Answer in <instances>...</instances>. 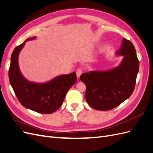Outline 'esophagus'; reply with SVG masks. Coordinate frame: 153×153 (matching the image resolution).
Masks as SVG:
<instances>
[{"label":"esophagus","mask_w":153,"mask_h":153,"mask_svg":"<svg viewBox=\"0 0 153 153\" xmlns=\"http://www.w3.org/2000/svg\"><path fill=\"white\" fill-rule=\"evenodd\" d=\"M76 73L77 77H80V75H82V68H77L76 71Z\"/></svg>","instance_id":"1"}]
</instances>
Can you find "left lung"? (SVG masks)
<instances>
[{
    "instance_id": "obj_1",
    "label": "left lung",
    "mask_w": 153,
    "mask_h": 153,
    "mask_svg": "<svg viewBox=\"0 0 153 153\" xmlns=\"http://www.w3.org/2000/svg\"><path fill=\"white\" fill-rule=\"evenodd\" d=\"M117 55L124 58L120 65L110 70L94 71L81 75L86 85L85 98L92 108L106 111L117 107L134 91L139 70V61L130 41L123 38Z\"/></svg>"
}]
</instances>
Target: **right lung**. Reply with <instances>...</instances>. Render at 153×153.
I'll return each mask as SVG.
<instances>
[{
	"instance_id": "obj_1",
	"label": "right lung",
	"mask_w": 153,
	"mask_h": 153,
	"mask_svg": "<svg viewBox=\"0 0 153 153\" xmlns=\"http://www.w3.org/2000/svg\"><path fill=\"white\" fill-rule=\"evenodd\" d=\"M30 38L25 41L34 39ZM25 41L16 47L11 57L9 80L16 98L24 107L41 114H52L62 105L67 92L75 84V72L60 75L44 84L29 82L23 76L18 66V55Z\"/></svg>"
}]
</instances>
